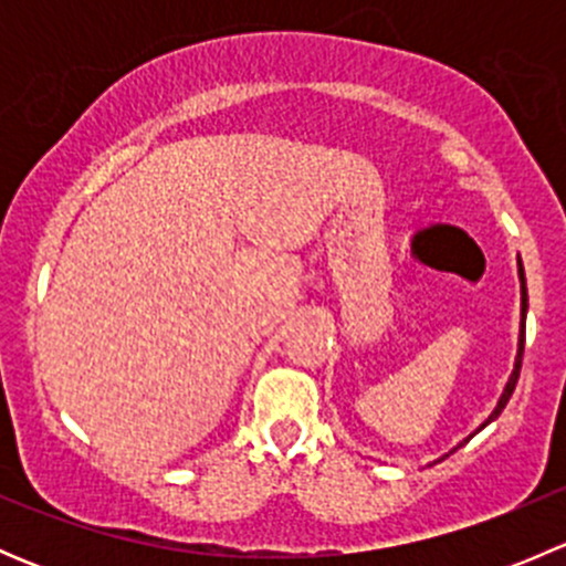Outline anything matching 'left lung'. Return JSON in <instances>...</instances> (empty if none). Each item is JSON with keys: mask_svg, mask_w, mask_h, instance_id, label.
Listing matches in <instances>:
<instances>
[{"mask_svg": "<svg viewBox=\"0 0 566 566\" xmlns=\"http://www.w3.org/2000/svg\"><path fill=\"white\" fill-rule=\"evenodd\" d=\"M517 276H521V315H523V328H521V342H517V358H515V369H512V375H510V380H506V389H504V394H501V399H499V405H495V410L493 413L488 416V421H484L482 427H488L490 421L493 419H499L501 416V410L506 408V402H510V397H512V391H515V386H517V378H521V364H523V345H526V310H528V293H526V273H523V262L517 260ZM482 427H479V430H482ZM476 430V432H479ZM462 447V443H460ZM454 452V449H452ZM443 460V458H441Z\"/></svg>", "mask_w": 566, "mask_h": 566, "instance_id": "8db88e82", "label": "left lung"}]
</instances>
